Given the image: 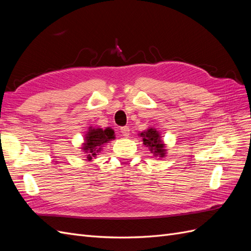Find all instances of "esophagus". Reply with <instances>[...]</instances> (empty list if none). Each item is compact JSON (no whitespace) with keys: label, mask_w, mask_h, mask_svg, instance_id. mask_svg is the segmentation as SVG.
<instances>
[{"label":"esophagus","mask_w":251,"mask_h":251,"mask_svg":"<svg viewBox=\"0 0 251 251\" xmlns=\"http://www.w3.org/2000/svg\"><path fill=\"white\" fill-rule=\"evenodd\" d=\"M120 133L123 134L125 137H128L130 136V127L128 126H121L120 127Z\"/></svg>","instance_id":"esophagus-1"}]
</instances>
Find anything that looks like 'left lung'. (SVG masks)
I'll return each instance as SVG.
<instances>
[{
	"label": "left lung",
	"instance_id": "1",
	"mask_svg": "<svg viewBox=\"0 0 251 251\" xmlns=\"http://www.w3.org/2000/svg\"><path fill=\"white\" fill-rule=\"evenodd\" d=\"M143 140V144L146 147L149 148L151 151V153H153L154 156H159V157H164L165 156V149L164 146L165 144L162 142L160 139L161 136L160 133H159L156 128H148L147 131H144L140 134Z\"/></svg>",
	"mask_w": 251,
	"mask_h": 251
}]
</instances>
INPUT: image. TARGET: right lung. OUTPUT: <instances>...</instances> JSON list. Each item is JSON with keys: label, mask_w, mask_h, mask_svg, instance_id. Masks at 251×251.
Returning <instances> with one entry per match:
<instances>
[{"label": "right lung", "mask_w": 251, "mask_h": 251, "mask_svg": "<svg viewBox=\"0 0 251 251\" xmlns=\"http://www.w3.org/2000/svg\"><path fill=\"white\" fill-rule=\"evenodd\" d=\"M113 139H115L113 128L107 127L102 130V128L100 127H90L86 134L83 146L81 147V150L85 151V154H87L86 160H92L101 151V148L104 146V143H108Z\"/></svg>", "instance_id": "right-lung-1"}]
</instances>
